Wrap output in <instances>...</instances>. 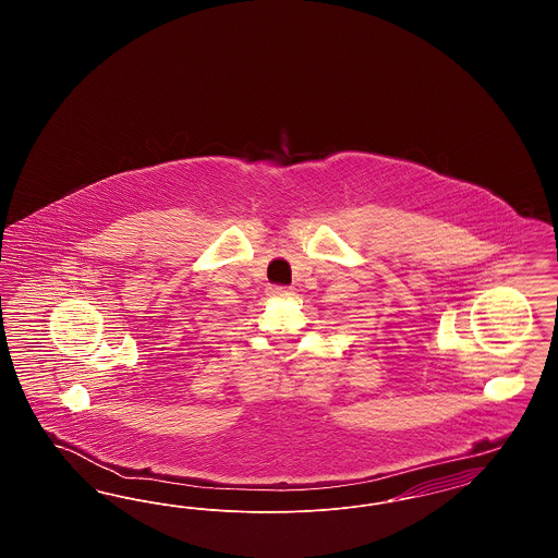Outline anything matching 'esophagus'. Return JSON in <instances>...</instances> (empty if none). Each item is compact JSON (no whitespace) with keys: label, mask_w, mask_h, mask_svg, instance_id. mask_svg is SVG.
I'll return each instance as SVG.
<instances>
[{"label":"esophagus","mask_w":558,"mask_h":558,"mask_svg":"<svg viewBox=\"0 0 558 558\" xmlns=\"http://www.w3.org/2000/svg\"><path fill=\"white\" fill-rule=\"evenodd\" d=\"M291 294V289H287V287H269V296H276V299H289Z\"/></svg>","instance_id":"34e87169"}]
</instances>
